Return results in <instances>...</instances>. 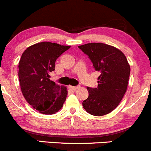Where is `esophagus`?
<instances>
[{
  "label": "esophagus",
  "instance_id": "34e87169",
  "mask_svg": "<svg viewBox=\"0 0 151 151\" xmlns=\"http://www.w3.org/2000/svg\"><path fill=\"white\" fill-rule=\"evenodd\" d=\"M70 88H71V89L73 90V91H76V90L79 89V88H80V87L79 86V85H77V86H71V87H70Z\"/></svg>",
  "mask_w": 151,
  "mask_h": 151
}]
</instances>
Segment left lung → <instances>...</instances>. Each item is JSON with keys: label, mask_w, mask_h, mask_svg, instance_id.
Listing matches in <instances>:
<instances>
[{"label": "left lung", "mask_w": 151, "mask_h": 151, "mask_svg": "<svg viewBox=\"0 0 151 151\" xmlns=\"http://www.w3.org/2000/svg\"><path fill=\"white\" fill-rule=\"evenodd\" d=\"M100 73L96 88L87 87L88 97L83 108L88 113L101 116L112 112L122 100L127 89L130 66L121 50L103 43L79 46Z\"/></svg>", "instance_id": "8db88e82"}]
</instances>
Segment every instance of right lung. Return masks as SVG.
I'll list each match as a JSON object with an SVG mask.
<instances>
[{"instance_id":"add662e5","label":"right lung","mask_w":151,"mask_h":151,"mask_svg":"<svg viewBox=\"0 0 151 151\" xmlns=\"http://www.w3.org/2000/svg\"><path fill=\"white\" fill-rule=\"evenodd\" d=\"M69 48L44 42L28 47L21 56L18 66L21 91L28 104L41 113H56L66 101V87L55 84L49 77L58 58Z\"/></svg>"}]
</instances>
